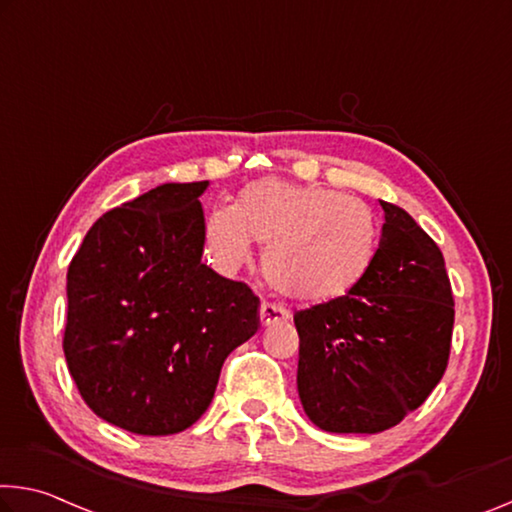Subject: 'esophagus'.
Segmentation results:
<instances>
[{
    "mask_svg": "<svg viewBox=\"0 0 512 512\" xmlns=\"http://www.w3.org/2000/svg\"><path fill=\"white\" fill-rule=\"evenodd\" d=\"M289 310L285 305L280 303H262L259 307V321H262V326H273V323H280V321H287L289 319Z\"/></svg>",
    "mask_w": 512,
    "mask_h": 512,
    "instance_id": "1",
    "label": "esophagus"
}]
</instances>
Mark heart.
<instances>
[{"instance_id": "1", "label": "heart", "mask_w": 512, "mask_h": 512, "mask_svg": "<svg viewBox=\"0 0 512 512\" xmlns=\"http://www.w3.org/2000/svg\"><path fill=\"white\" fill-rule=\"evenodd\" d=\"M264 248L271 285L303 303H326L348 294L369 273L378 227L360 200L326 186L259 180L241 193L237 207H216L205 223V246L225 273L241 269Z\"/></svg>"}]
</instances>
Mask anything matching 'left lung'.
<instances>
[{"label":"left lung","instance_id":"8db88e82","mask_svg":"<svg viewBox=\"0 0 512 512\" xmlns=\"http://www.w3.org/2000/svg\"><path fill=\"white\" fill-rule=\"evenodd\" d=\"M383 234L346 296L294 314L298 396L328 433H380L440 383L451 353L453 294L442 250L405 209L380 200Z\"/></svg>","mask_w":512,"mask_h":512}]
</instances>
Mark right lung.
I'll return each instance as SVG.
<instances>
[{
    "label": "right lung",
    "instance_id": "add662e5",
    "mask_svg": "<svg viewBox=\"0 0 512 512\" xmlns=\"http://www.w3.org/2000/svg\"><path fill=\"white\" fill-rule=\"evenodd\" d=\"M209 182L161 184L97 218L68 266L63 353L97 417L173 435L202 417L259 298L202 264Z\"/></svg>",
    "mask_w": 512,
    "mask_h": 512
}]
</instances>
